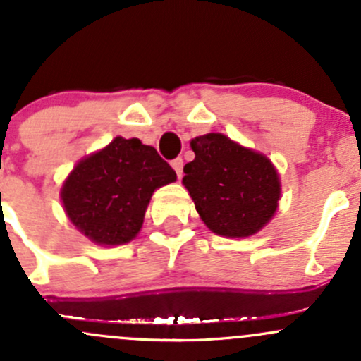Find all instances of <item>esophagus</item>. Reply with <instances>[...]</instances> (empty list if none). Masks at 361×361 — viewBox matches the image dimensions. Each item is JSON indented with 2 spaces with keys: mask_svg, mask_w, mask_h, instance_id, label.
<instances>
[{
  "mask_svg": "<svg viewBox=\"0 0 361 361\" xmlns=\"http://www.w3.org/2000/svg\"><path fill=\"white\" fill-rule=\"evenodd\" d=\"M171 164H173L174 171H176L178 178L183 176V159H181V157H176V159H174L173 162H171Z\"/></svg>",
  "mask_w": 361,
  "mask_h": 361,
  "instance_id": "34e87169",
  "label": "esophagus"
}]
</instances>
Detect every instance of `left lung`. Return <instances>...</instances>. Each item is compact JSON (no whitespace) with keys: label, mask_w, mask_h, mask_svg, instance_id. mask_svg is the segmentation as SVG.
I'll return each mask as SVG.
<instances>
[{"label":"left lung","mask_w":361,"mask_h":361,"mask_svg":"<svg viewBox=\"0 0 361 361\" xmlns=\"http://www.w3.org/2000/svg\"><path fill=\"white\" fill-rule=\"evenodd\" d=\"M195 159L183 168V185L207 228L223 237H249L267 225L280 199V181L264 155L221 133L192 140Z\"/></svg>","instance_id":"obj_1"}]
</instances>
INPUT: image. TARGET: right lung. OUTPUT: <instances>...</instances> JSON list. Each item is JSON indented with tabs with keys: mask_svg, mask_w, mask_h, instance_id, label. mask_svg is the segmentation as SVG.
I'll return each instance as SVG.
<instances>
[{
	"mask_svg": "<svg viewBox=\"0 0 361 361\" xmlns=\"http://www.w3.org/2000/svg\"><path fill=\"white\" fill-rule=\"evenodd\" d=\"M174 180V169L154 147L117 136L75 166L62 188L63 207L97 244H126L142 228L155 188Z\"/></svg>",
	"mask_w": 361,
	"mask_h": 361,
	"instance_id": "right-lung-1",
	"label": "right lung"
}]
</instances>
